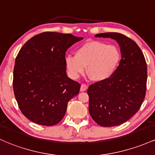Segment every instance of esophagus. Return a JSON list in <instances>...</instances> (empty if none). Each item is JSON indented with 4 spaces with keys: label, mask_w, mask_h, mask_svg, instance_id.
Instances as JSON below:
<instances>
[{
    "label": "esophagus",
    "mask_w": 155,
    "mask_h": 155,
    "mask_svg": "<svg viewBox=\"0 0 155 155\" xmlns=\"http://www.w3.org/2000/svg\"><path fill=\"white\" fill-rule=\"evenodd\" d=\"M87 90V86L86 84H81V87H80V91L84 92V91H86Z\"/></svg>",
    "instance_id": "esophagus-1"
}]
</instances>
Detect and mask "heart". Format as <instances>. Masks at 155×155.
<instances>
[{
	"label": "heart",
	"instance_id": "obj_1",
	"mask_svg": "<svg viewBox=\"0 0 155 155\" xmlns=\"http://www.w3.org/2000/svg\"><path fill=\"white\" fill-rule=\"evenodd\" d=\"M120 52L115 45L100 41H88L76 49L75 55L64 58L66 68L73 79L86 73L92 80L104 81L115 74L120 64Z\"/></svg>",
	"mask_w": 155,
	"mask_h": 155
}]
</instances>
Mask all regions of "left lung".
<instances>
[{
  "mask_svg": "<svg viewBox=\"0 0 155 155\" xmlns=\"http://www.w3.org/2000/svg\"><path fill=\"white\" fill-rule=\"evenodd\" d=\"M118 43L121 54L118 69L107 80L87 89L89 113L101 127L124 124L140 109L146 95L147 66L142 51L135 41L120 33L97 34Z\"/></svg>",
  "mask_w": 155,
  "mask_h": 155,
  "instance_id": "8db88e82",
  "label": "left lung"
}]
</instances>
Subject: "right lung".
Returning <instances> with one entry per match:
<instances>
[{
    "mask_svg": "<svg viewBox=\"0 0 155 155\" xmlns=\"http://www.w3.org/2000/svg\"><path fill=\"white\" fill-rule=\"evenodd\" d=\"M83 37L44 32L24 44L15 59L13 89L22 113L37 124L53 126L64 116L80 84L68 77L65 52Z\"/></svg>",
    "mask_w": 155,
    "mask_h": 155,
    "instance_id": "right-lung-1",
    "label": "right lung"
}]
</instances>
